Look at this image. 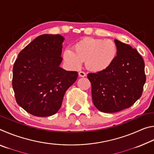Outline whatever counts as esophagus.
I'll return each instance as SVG.
<instances>
[{
  "instance_id": "34e87169",
  "label": "esophagus",
  "mask_w": 154,
  "mask_h": 154,
  "mask_svg": "<svg viewBox=\"0 0 154 154\" xmlns=\"http://www.w3.org/2000/svg\"><path fill=\"white\" fill-rule=\"evenodd\" d=\"M79 76L81 77H84L86 76V74H85V72H83V71H80L79 72Z\"/></svg>"
}]
</instances>
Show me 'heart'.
<instances>
[{
	"label": "heart",
	"instance_id": "b5f03b06",
	"mask_svg": "<svg viewBox=\"0 0 154 154\" xmlns=\"http://www.w3.org/2000/svg\"><path fill=\"white\" fill-rule=\"evenodd\" d=\"M73 50L65 49L62 58L72 69H78L83 61L91 71L101 72L109 69L118 55V48L113 41L85 38L73 45Z\"/></svg>",
	"mask_w": 154,
	"mask_h": 154
}]
</instances>
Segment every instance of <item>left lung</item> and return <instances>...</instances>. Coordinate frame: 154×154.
<instances>
[{
  "label": "left lung",
  "instance_id": "obj_1",
  "mask_svg": "<svg viewBox=\"0 0 154 154\" xmlns=\"http://www.w3.org/2000/svg\"><path fill=\"white\" fill-rule=\"evenodd\" d=\"M115 43L118 55L111 66L88 75L94 105L104 113L131 106L141 96L146 81L144 61L137 49L117 39Z\"/></svg>",
  "mask_w": 154,
  "mask_h": 154
}]
</instances>
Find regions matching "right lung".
<instances>
[{
    "instance_id": "add662e5",
    "label": "right lung",
    "mask_w": 154,
    "mask_h": 154,
    "mask_svg": "<svg viewBox=\"0 0 154 154\" xmlns=\"http://www.w3.org/2000/svg\"><path fill=\"white\" fill-rule=\"evenodd\" d=\"M64 40L60 35L38 36L18 54L12 85L18 105L37 117L56 113L64 94L75 82L76 71L60 66Z\"/></svg>"
}]
</instances>
